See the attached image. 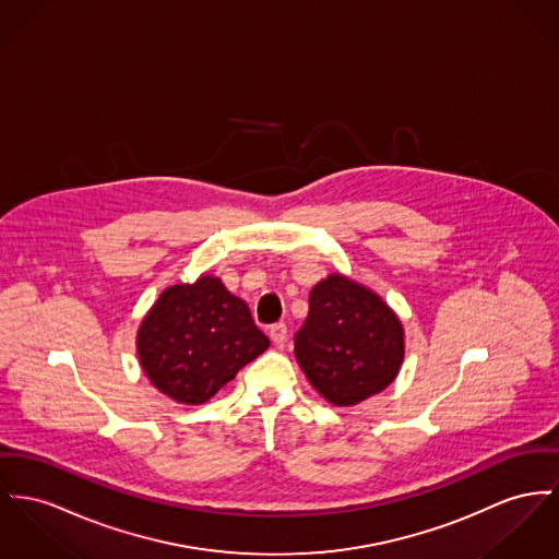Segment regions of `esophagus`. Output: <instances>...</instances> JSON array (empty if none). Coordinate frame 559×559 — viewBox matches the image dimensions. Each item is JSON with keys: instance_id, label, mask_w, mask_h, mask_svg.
Returning <instances> with one entry per match:
<instances>
[{"instance_id": "1", "label": "esophagus", "mask_w": 559, "mask_h": 559, "mask_svg": "<svg viewBox=\"0 0 559 559\" xmlns=\"http://www.w3.org/2000/svg\"><path fill=\"white\" fill-rule=\"evenodd\" d=\"M269 335H271V341H273L275 345H284V343L288 341V326H286L284 322H275V324L269 329Z\"/></svg>"}]
</instances>
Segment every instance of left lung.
Segmentation results:
<instances>
[{
	"instance_id": "obj_1",
	"label": "left lung",
	"mask_w": 559,
	"mask_h": 559,
	"mask_svg": "<svg viewBox=\"0 0 559 559\" xmlns=\"http://www.w3.org/2000/svg\"><path fill=\"white\" fill-rule=\"evenodd\" d=\"M403 354V326L374 293L343 275L313 286L295 356L326 401L347 407L381 392L394 381Z\"/></svg>"
}]
</instances>
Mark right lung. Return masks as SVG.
Returning a JSON list of instances; mask_svg holds the SVG:
<instances>
[{
    "label": "right lung",
    "instance_id": "1",
    "mask_svg": "<svg viewBox=\"0 0 559 559\" xmlns=\"http://www.w3.org/2000/svg\"><path fill=\"white\" fill-rule=\"evenodd\" d=\"M266 347L269 336L248 305L210 275L167 288L138 335L140 362L150 381L187 405L210 401Z\"/></svg>",
    "mask_w": 559,
    "mask_h": 559
}]
</instances>
